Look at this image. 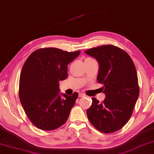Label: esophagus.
Masks as SVG:
<instances>
[{
    "label": "esophagus",
    "instance_id": "obj_1",
    "mask_svg": "<svg viewBox=\"0 0 154 154\" xmlns=\"http://www.w3.org/2000/svg\"><path fill=\"white\" fill-rule=\"evenodd\" d=\"M79 97H85V95L82 93H79Z\"/></svg>",
    "mask_w": 154,
    "mask_h": 154
}]
</instances>
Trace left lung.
Instances as JSON below:
<instances>
[{
  "mask_svg": "<svg viewBox=\"0 0 154 154\" xmlns=\"http://www.w3.org/2000/svg\"><path fill=\"white\" fill-rule=\"evenodd\" d=\"M86 54L95 58L99 67L97 81L106 95L103 102L95 97L87 110L90 122L98 131L112 133L122 128L133 113L139 95L137 70L125 51L112 45L89 48Z\"/></svg>",
  "mask_w": 154,
  "mask_h": 154,
  "instance_id": "obj_1",
  "label": "left lung"
}]
</instances>
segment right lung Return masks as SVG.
Returning a JSON list of instances; mask_svg holds the SVG:
<instances>
[{
  "instance_id": "right-lung-1",
  "label": "right lung",
  "mask_w": 154,
  "mask_h": 154,
  "mask_svg": "<svg viewBox=\"0 0 154 154\" xmlns=\"http://www.w3.org/2000/svg\"><path fill=\"white\" fill-rule=\"evenodd\" d=\"M80 51L40 48L29 55L21 69L19 97L29 120L37 128L53 131L65 124L79 94H59V82L67 77V65Z\"/></svg>"
}]
</instances>
